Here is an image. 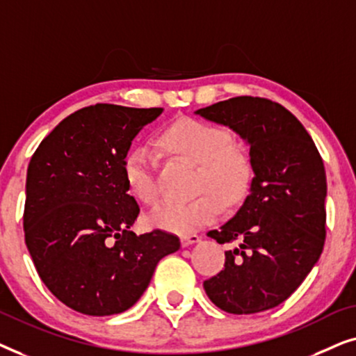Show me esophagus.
<instances>
[{
	"mask_svg": "<svg viewBox=\"0 0 356 356\" xmlns=\"http://www.w3.org/2000/svg\"><path fill=\"white\" fill-rule=\"evenodd\" d=\"M199 240H201V236L196 235V233H191V235H183L181 245H183V248H186V246L194 245V243H197Z\"/></svg>",
	"mask_w": 356,
	"mask_h": 356,
	"instance_id": "1",
	"label": "esophagus"
}]
</instances>
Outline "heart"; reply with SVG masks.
<instances>
[{"mask_svg":"<svg viewBox=\"0 0 356 356\" xmlns=\"http://www.w3.org/2000/svg\"><path fill=\"white\" fill-rule=\"evenodd\" d=\"M157 145L170 155L196 163L193 189L199 193L186 202L168 201L160 206L150 222L163 230L188 235L207 225L223 207H232L246 196L252 181V160L243 143L233 140L223 126L199 118H179L160 131ZM159 163L144 149L124 155L123 175L129 193L139 202L154 206L160 197Z\"/></svg>","mask_w":356,"mask_h":356,"instance_id":"b5f03b06","label":"heart"}]
</instances>
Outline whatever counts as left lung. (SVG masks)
<instances>
[{"mask_svg":"<svg viewBox=\"0 0 356 356\" xmlns=\"http://www.w3.org/2000/svg\"><path fill=\"white\" fill-rule=\"evenodd\" d=\"M250 144L254 178L235 216L207 236L225 251V267L204 282L213 305L232 314L275 308L318 262L325 240V170L305 126L285 106L235 97L196 111Z\"/></svg>","mask_w":356,"mask_h":356,"instance_id":"8db88e82","label":"left lung"}]
</instances>
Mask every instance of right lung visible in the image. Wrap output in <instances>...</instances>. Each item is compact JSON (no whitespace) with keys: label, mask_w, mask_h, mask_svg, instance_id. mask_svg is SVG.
<instances>
[{"label":"right lung","mask_w":356,"mask_h":356,"mask_svg":"<svg viewBox=\"0 0 356 356\" xmlns=\"http://www.w3.org/2000/svg\"><path fill=\"white\" fill-rule=\"evenodd\" d=\"M163 108L97 104L67 116L27 168L24 233L47 289L77 313L111 316L138 301L159 261L179 250L163 230L136 235L123 160Z\"/></svg>","instance_id":"1"}]
</instances>
